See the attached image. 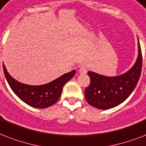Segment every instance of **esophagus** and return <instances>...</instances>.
Wrapping results in <instances>:
<instances>
[{
	"mask_svg": "<svg viewBox=\"0 0 146 146\" xmlns=\"http://www.w3.org/2000/svg\"><path fill=\"white\" fill-rule=\"evenodd\" d=\"M78 71L80 74H86L88 72V68L84 67V66H81V67H80Z\"/></svg>",
	"mask_w": 146,
	"mask_h": 146,
	"instance_id": "34e87169",
	"label": "esophagus"
}]
</instances>
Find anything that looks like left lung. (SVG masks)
I'll list each match as a JSON object with an SVG mask.
<instances>
[{
  "mask_svg": "<svg viewBox=\"0 0 146 146\" xmlns=\"http://www.w3.org/2000/svg\"><path fill=\"white\" fill-rule=\"evenodd\" d=\"M136 62L129 71L116 77H106L88 72L91 83L85 89V99L89 104L100 110H107L123 103L136 87L142 66L139 42Z\"/></svg>",
  "mask_w": 146,
  "mask_h": 146,
  "instance_id": "8db88e82",
  "label": "left lung"
}]
</instances>
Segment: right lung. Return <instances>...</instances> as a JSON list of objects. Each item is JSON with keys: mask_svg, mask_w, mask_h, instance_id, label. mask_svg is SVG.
Returning a JSON list of instances; mask_svg holds the SVG:
<instances>
[{"mask_svg": "<svg viewBox=\"0 0 146 146\" xmlns=\"http://www.w3.org/2000/svg\"><path fill=\"white\" fill-rule=\"evenodd\" d=\"M4 75L16 95L27 104L36 108H46L57 102L64 85L74 76L75 70L63 74L52 82L39 86L27 85L16 81L3 65Z\"/></svg>", "mask_w": 146, "mask_h": 146, "instance_id": "obj_1", "label": "right lung"}]
</instances>
